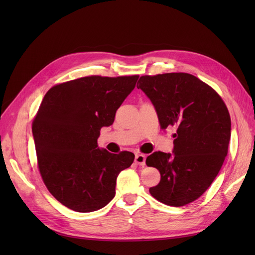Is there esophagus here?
<instances>
[{"label": "esophagus", "mask_w": 255, "mask_h": 255, "mask_svg": "<svg viewBox=\"0 0 255 255\" xmlns=\"http://www.w3.org/2000/svg\"><path fill=\"white\" fill-rule=\"evenodd\" d=\"M135 163L139 166H144L145 164V155L144 154H136Z\"/></svg>", "instance_id": "esophagus-1"}]
</instances>
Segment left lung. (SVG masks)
<instances>
[{
  "mask_svg": "<svg viewBox=\"0 0 255 255\" xmlns=\"http://www.w3.org/2000/svg\"><path fill=\"white\" fill-rule=\"evenodd\" d=\"M137 88L150 99L160 128H176L172 154L158 151L146 157V166L160 173L150 194L169 206L186 205L204 194L225 161L229 111L217 92L188 73L143 75Z\"/></svg>",
  "mask_w": 255,
  "mask_h": 255,
  "instance_id": "obj_1",
  "label": "left lung"
}]
</instances>
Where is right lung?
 I'll use <instances>...</instances> for the list:
<instances>
[{
  "label": "right lung",
  "mask_w": 255,
  "mask_h": 255,
  "mask_svg": "<svg viewBox=\"0 0 255 255\" xmlns=\"http://www.w3.org/2000/svg\"><path fill=\"white\" fill-rule=\"evenodd\" d=\"M138 78L86 76L45 94L32 127L38 167L52 196L70 210L90 213L109 204L118 174L133 164L132 152L113 154L97 141Z\"/></svg>",
  "instance_id": "add662e5"
}]
</instances>
